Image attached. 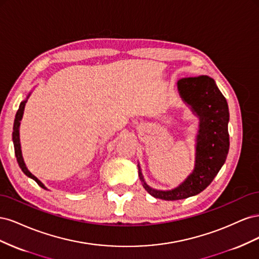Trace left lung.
Returning a JSON list of instances; mask_svg holds the SVG:
<instances>
[{"label":"left lung","instance_id":"obj_1","mask_svg":"<svg viewBox=\"0 0 259 259\" xmlns=\"http://www.w3.org/2000/svg\"><path fill=\"white\" fill-rule=\"evenodd\" d=\"M180 97L200 119L195 145V164L185 182L171 190L148 186L138 164V175L145 189L156 199L176 201L203 191L213 182L229 151L228 104L215 81L207 75L184 77L177 82Z\"/></svg>","mask_w":259,"mask_h":259}]
</instances>
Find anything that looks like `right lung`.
<instances>
[{
	"mask_svg": "<svg viewBox=\"0 0 259 259\" xmlns=\"http://www.w3.org/2000/svg\"><path fill=\"white\" fill-rule=\"evenodd\" d=\"M30 94H31V93L28 94V96H27V98H26L25 100L21 101L20 105H19L18 111H17V113H16V116H15L14 127H13V143H14V148H15V155H16L18 165H19V167L21 168V170L23 171V173H25L28 177H30V178H32L33 180H35L36 184H37L38 186H40V187H42L43 189H48V188H46V187L40 182V180H38L33 174L30 173L29 169H28L27 166H26L25 162H23L22 153H21V146H20V139H19V126H20V121H21V119H22V115H23V110H25V106H26L27 100H28V98H29V96H30Z\"/></svg>",
	"mask_w": 259,
	"mask_h": 259,
	"instance_id": "obj_1",
	"label": "right lung"
}]
</instances>
